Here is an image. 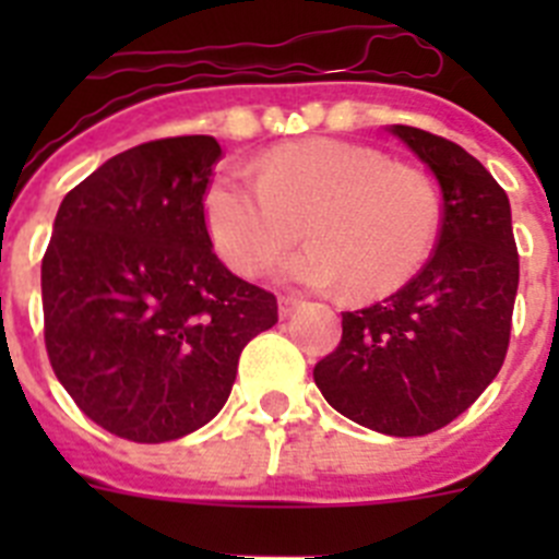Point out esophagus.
<instances>
[{"label":"esophagus","instance_id":"1","mask_svg":"<svg viewBox=\"0 0 559 559\" xmlns=\"http://www.w3.org/2000/svg\"><path fill=\"white\" fill-rule=\"evenodd\" d=\"M296 308H299V299H294V296H280V316L283 319H288Z\"/></svg>","mask_w":559,"mask_h":559}]
</instances>
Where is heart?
I'll list each match as a JSON object with an SVG mask.
<instances>
[{
	"mask_svg": "<svg viewBox=\"0 0 559 559\" xmlns=\"http://www.w3.org/2000/svg\"><path fill=\"white\" fill-rule=\"evenodd\" d=\"M204 221L224 263L260 274L299 237L313 243L285 260V283L355 296H386L431 257L442 195L426 170L341 140H296L257 162V179L221 170L204 195Z\"/></svg>",
	"mask_w": 559,
	"mask_h": 559,
	"instance_id": "1",
	"label": "heart"
}]
</instances>
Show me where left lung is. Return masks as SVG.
Masks as SVG:
<instances>
[{"label":"left lung","instance_id":"8db88e82","mask_svg":"<svg viewBox=\"0 0 559 559\" xmlns=\"http://www.w3.org/2000/svg\"><path fill=\"white\" fill-rule=\"evenodd\" d=\"M389 131L442 187L439 240L397 294L341 313L338 347L313 380L338 414L389 437H426L490 386L510 347L518 249L510 199L456 142L412 126Z\"/></svg>","mask_w":559,"mask_h":559}]
</instances>
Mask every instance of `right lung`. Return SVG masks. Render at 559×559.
<instances>
[{"mask_svg": "<svg viewBox=\"0 0 559 559\" xmlns=\"http://www.w3.org/2000/svg\"><path fill=\"white\" fill-rule=\"evenodd\" d=\"M212 136L117 153L72 187L41 260L52 372L92 423L170 442L224 408L237 358L276 324V296L212 251L204 195Z\"/></svg>", "mask_w": 559, "mask_h": 559, "instance_id": "obj_1", "label": "right lung"}]
</instances>
